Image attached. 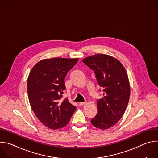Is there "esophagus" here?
<instances>
[{"label": "esophagus", "instance_id": "34e87169", "mask_svg": "<svg viewBox=\"0 0 158 158\" xmlns=\"http://www.w3.org/2000/svg\"><path fill=\"white\" fill-rule=\"evenodd\" d=\"M85 104V102H79V106H82L84 105Z\"/></svg>", "mask_w": 158, "mask_h": 158}]
</instances>
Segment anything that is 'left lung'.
<instances>
[{"label": "left lung", "mask_w": 158, "mask_h": 158, "mask_svg": "<svg viewBox=\"0 0 158 158\" xmlns=\"http://www.w3.org/2000/svg\"><path fill=\"white\" fill-rule=\"evenodd\" d=\"M94 71L99 85L103 88L101 99L97 100L98 113L91 124L101 129L115 125L123 117L130 96L128 76L123 64L109 55L97 54L82 60Z\"/></svg>", "instance_id": "8db88e82"}]
</instances>
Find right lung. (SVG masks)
<instances>
[{"instance_id":"1","label":"right lung","mask_w":158,"mask_h":158,"mask_svg":"<svg viewBox=\"0 0 158 158\" xmlns=\"http://www.w3.org/2000/svg\"><path fill=\"white\" fill-rule=\"evenodd\" d=\"M79 59H43L31 69L27 89L31 108L38 119L51 129L66 126L76 109L68 99L61 100L65 77Z\"/></svg>"}]
</instances>
